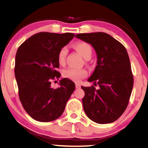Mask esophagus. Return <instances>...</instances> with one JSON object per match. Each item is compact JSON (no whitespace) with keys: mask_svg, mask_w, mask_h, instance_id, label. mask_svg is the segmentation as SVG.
<instances>
[{"mask_svg":"<svg viewBox=\"0 0 148 148\" xmlns=\"http://www.w3.org/2000/svg\"><path fill=\"white\" fill-rule=\"evenodd\" d=\"M75 87H76V88H80V87H81V86H80L79 84L76 83V84H75Z\"/></svg>","mask_w":148,"mask_h":148,"instance_id":"1","label":"esophagus"}]
</instances>
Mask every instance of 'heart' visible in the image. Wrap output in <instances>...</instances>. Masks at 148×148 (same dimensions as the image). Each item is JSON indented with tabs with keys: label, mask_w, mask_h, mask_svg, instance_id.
Returning a JSON list of instances; mask_svg holds the SVG:
<instances>
[{
	"label": "heart",
	"mask_w": 148,
	"mask_h": 148,
	"mask_svg": "<svg viewBox=\"0 0 148 148\" xmlns=\"http://www.w3.org/2000/svg\"><path fill=\"white\" fill-rule=\"evenodd\" d=\"M74 47L85 59L87 58L91 57L92 49L88 43L85 42H79L75 44ZM67 53H68V49L66 47H62L60 50L59 53H58V60L60 64H63L64 63ZM87 75H88V72L85 69H78L71 68V67L65 69L62 72L64 77L68 78L72 81L76 82L81 81L83 78L86 77Z\"/></svg>",
	"instance_id": "heart-1"
}]
</instances>
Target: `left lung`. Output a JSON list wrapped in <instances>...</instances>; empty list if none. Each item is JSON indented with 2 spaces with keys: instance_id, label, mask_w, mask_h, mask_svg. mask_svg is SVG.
<instances>
[{
  "instance_id": "left-lung-1",
  "label": "left lung",
  "mask_w": 148,
  "mask_h": 148,
  "mask_svg": "<svg viewBox=\"0 0 148 148\" xmlns=\"http://www.w3.org/2000/svg\"><path fill=\"white\" fill-rule=\"evenodd\" d=\"M75 37L90 44L97 56V65L88 82L99 86H82L85 92L83 108L88 117L100 124L118 119L128 104L133 75L125 47L103 32L79 34Z\"/></svg>"
}]
</instances>
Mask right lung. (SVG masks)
<instances>
[{
    "mask_svg": "<svg viewBox=\"0 0 148 148\" xmlns=\"http://www.w3.org/2000/svg\"><path fill=\"white\" fill-rule=\"evenodd\" d=\"M72 33L40 32L18 47L16 55L15 77L22 105L30 116L40 122L53 121L62 114L75 88L67 78L60 80V87L51 86L61 74L58 53L74 37Z\"/></svg>",
    "mask_w": 148,
    "mask_h": 148,
    "instance_id": "obj_1",
    "label": "right lung"
}]
</instances>
